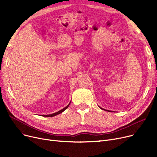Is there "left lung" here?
Returning <instances> with one entry per match:
<instances>
[{
  "instance_id": "1",
  "label": "left lung",
  "mask_w": 157,
  "mask_h": 157,
  "mask_svg": "<svg viewBox=\"0 0 157 157\" xmlns=\"http://www.w3.org/2000/svg\"><path fill=\"white\" fill-rule=\"evenodd\" d=\"M98 107H99V108H100L101 109H103V110H104V111H109V112H115V111H110V110H107V109H104V108H101L100 106H98Z\"/></svg>"
}]
</instances>
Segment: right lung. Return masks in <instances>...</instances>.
Wrapping results in <instances>:
<instances>
[{"label":"right lung","instance_id":"right-lung-1","mask_svg":"<svg viewBox=\"0 0 157 157\" xmlns=\"http://www.w3.org/2000/svg\"><path fill=\"white\" fill-rule=\"evenodd\" d=\"M71 101L69 102V104L66 106V107H65L64 108H63L62 109H61V110H60V111H59L58 112H56V113H53V114H44V115H43V117H55V116H56V115H58V114H60V113H62V112H63L66 109H67L68 107L69 106V105H70V104H71Z\"/></svg>","mask_w":157,"mask_h":157}]
</instances>
